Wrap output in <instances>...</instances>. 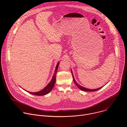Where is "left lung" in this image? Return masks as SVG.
I'll return each mask as SVG.
<instances>
[{
  "label": "left lung",
  "instance_id": "1",
  "mask_svg": "<svg viewBox=\"0 0 127 127\" xmlns=\"http://www.w3.org/2000/svg\"><path fill=\"white\" fill-rule=\"evenodd\" d=\"M71 73H72V77H73V81H74V83L76 84V85L80 89V90H82V91H84V92H95V91H96V90H99V89H100V88H101L102 87H100V88H97V89H88V88H85V87H83V86H81V85H80L79 84H78L77 83V82L76 81V80H75V79H74V76H73V72H72V70H71Z\"/></svg>",
  "mask_w": 127,
  "mask_h": 127
}]
</instances>
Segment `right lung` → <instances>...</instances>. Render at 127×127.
I'll list each match as a JSON object with an SVG mask.
<instances>
[{
  "label": "right lung",
  "instance_id": "obj_1",
  "mask_svg": "<svg viewBox=\"0 0 127 127\" xmlns=\"http://www.w3.org/2000/svg\"><path fill=\"white\" fill-rule=\"evenodd\" d=\"M59 62L57 63L56 66V68L55 70V72H54V75L53 76V77L52 78V80H51V81L49 83V84H48V85L44 88H43L42 90H41V91L38 92H34V93H32V92H30L28 91L26 92L29 93L31 94L35 95H37V96H42V95H46L48 94H49L51 90H52L53 87L54 86V85H55V82H56V74L57 72V70H58V66L59 65Z\"/></svg>",
  "mask_w": 127,
  "mask_h": 127
}]
</instances>
